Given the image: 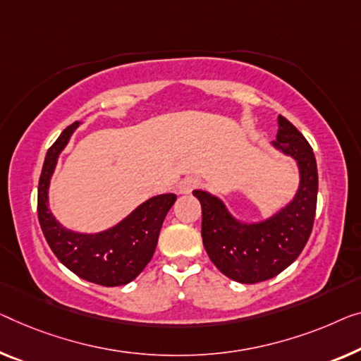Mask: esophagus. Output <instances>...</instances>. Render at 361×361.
Listing matches in <instances>:
<instances>
[{"label":"esophagus","mask_w":361,"mask_h":361,"mask_svg":"<svg viewBox=\"0 0 361 361\" xmlns=\"http://www.w3.org/2000/svg\"><path fill=\"white\" fill-rule=\"evenodd\" d=\"M199 186H201V180L196 178V176H186V178H183L180 181L178 190L183 195H190L191 191H195Z\"/></svg>","instance_id":"1"}]
</instances>
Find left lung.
Masks as SVG:
<instances>
[{
	"instance_id": "8db88e82",
	"label": "left lung",
	"mask_w": 361,
	"mask_h": 361,
	"mask_svg": "<svg viewBox=\"0 0 361 361\" xmlns=\"http://www.w3.org/2000/svg\"><path fill=\"white\" fill-rule=\"evenodd\" d=\"M274 146L300 166V188L287 207L261 224H241L220 199L192 191L202 207V243L209 257L228 279L257 283L276 277L303 251L313 230L318 201V166L313 149L287 118L279 116Z\"/></svg>"
}]
</instances>
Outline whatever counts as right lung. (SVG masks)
Wrapping results in <instances>:
<instances>
[{"label": "right lung", "instance_id": "add662e5", "mask_svg": "<svg viewBox=\"0 0 361 361\" xmlns=\"http://www.w3.org/2000/svg\"><path fill=\"white\" fill-rule=\"evenodd\" d=\"M79 121H74L48 149L39 180L37 214L45 240L55 256L84 281L118 287L134 281L152 259L164 219L176 201L175 195L150 197L125 220L102 233L84 235L63 228L48 209V185L58 155Z\"/></svg>", "mask_w": 361, "mask_h": 361}]
</instances>
